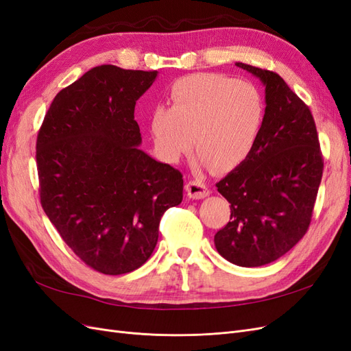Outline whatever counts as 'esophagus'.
<instances>
[{
	"label": "esophagus",
	"mask_w": 351,
	"mask_h": 351,
	"mask_svg": "<svg viewBox=\"0 0 351 351\" xmlns=\"http://www.w3.org/2000/svg\"><path fill=\"white\" fill-rule=\"evenodd\" d=\"M186 190L189 197L192 199H204L209 195V189L202 180H192V182H189L186 184Z\"/></svg>",
	"instance_id": "1"
}]
</instances>
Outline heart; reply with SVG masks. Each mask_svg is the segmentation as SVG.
I'll return each mask as SVG.
<instances>
[{
    "instance_id": "1",
    "label": "heart",
    "mask_w": 351,
    "mask_h": 351,
    "mask_svg": "<svg viewBox=\"0 0 351 351\" xmlns=\"http://www.w3.org/2000/svg\"><path fill=\"white\" fill-rule=\"evenodd\" d=\"M171 107H156L151 133L164 161L177 162L193 146L202 162L218 169L241 164L258 142L265 102L252 83L218 73L177 79L168 92Z\"/></svg>"
}]
</instances>
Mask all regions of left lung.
Listing matches in <instances>:
<instances>
[{
  "instance_id": "left-lung-1",
  "label": "left lung",
  "mask_w": 351,
  "mask_h": 351,
  "mask_svg": "<svg viewBox=\"0 0 351 351\" xmlns=\"http://www.w3.org/2000/svg\"><path fill=\"white\" fill-rule=\"evenodd\" d=\"M265 86V120L250 155L217 183L231 204L215 247L239 267L280 259L306 234L321 184L324 159L309 107L281 76L244 62Z\"/></svg>"
}]
</instances>
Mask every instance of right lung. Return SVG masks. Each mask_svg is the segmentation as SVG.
Segmentation results:
<instances>
[{
  "label": "right lung",
  "instance_id": "1",
  "mask_svg": "<svg viewBox=\"0 0 351 351\" xmlns=\"http://www.w3.org/2000/svg\"><path fill=\"white\" fill-rule=\"evenodd\" d=\"M158 71L93 67L57 93L36 141L40 205L77 256L105 275L149 259L183 176L141 149L136 101Z\"/></svg>",
  "mask_w": 351,
  "mask_h": 351
}]
</instances>
